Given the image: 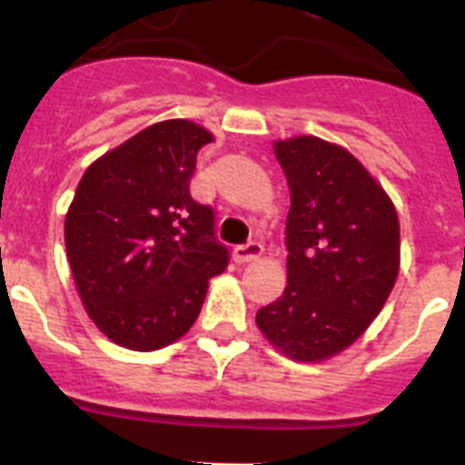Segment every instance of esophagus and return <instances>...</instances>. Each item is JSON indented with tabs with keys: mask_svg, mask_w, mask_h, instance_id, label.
<instances>
[{
	"mask_svg": "<svg viewBox=\"0 0 465 465\" xmlns=\"http://www.w3.org/2000/svg\"><path fill=\"white\" fill-rule=\"evenodd\" d=\"M262 252H263L262 242L250 241L245 242V245H236V248H233V259H236L238 263H248L262 257Z\"/></svg>",
	"mask_w": 465,
	"mask_h": 465,
	"instance_id": "esophagus-1",
	"label": "esophagus"
}]
</instances>
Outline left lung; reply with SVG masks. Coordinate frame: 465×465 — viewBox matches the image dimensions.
Here are the masks:
<instances>
[{"label": "left lung", "instance_id": "8db88e82", "mask_svg": "<svg viewBox=\"0 0 465 465\" xmlns=\"http://www.w3.org/2000/svg\"><path fill=\"white\" fill-rule=\"evenodd\" d=\"M290 185L287 287L257 326L284 357L324 361L380 315L401 263L399 215L345 148L317 136L275 141Z\"/></svg>", "mask_w": 465, "mask_h": 465}]
</instances>
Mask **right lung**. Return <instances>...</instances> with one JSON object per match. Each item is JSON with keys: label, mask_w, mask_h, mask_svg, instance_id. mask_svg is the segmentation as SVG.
Instances as JSON below:
<instances>
[{"label": "right lung", "mask_w": 465, "mask_h": 465, "mask_svg": "<svg viewBox=\"0 0 465 465\" xmlns=\"http://www.w3.org/2000/svg\"><path fill=\"white\" fill-rule=\"evenodd\" d=\"M213 134L164 120L83 173L64 220L66 259L90 320L113 342L153 352L190 331L208 280L229 263L215 213L190 194Z\"/></svg>", "instance_id": "obj_1"}]
</instances>
